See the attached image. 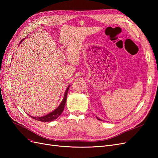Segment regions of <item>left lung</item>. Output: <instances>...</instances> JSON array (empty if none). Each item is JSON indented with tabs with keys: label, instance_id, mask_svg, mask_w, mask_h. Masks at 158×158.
Listing matches in <instances>:
<instances>
[{
	"label": "left lung",
	"instance_id": "left-lung-1",
	"mask_svg": "<svg viewBox=\"0 0 158 158\" xmlns=\"http://www.w3.org/2000/svg\"><path fill=\"white\" fill-rule=\"evenodd\" d=\"M97 118H98V120H99V121H101V119H100V118H98V117H97Z\"/></svg>",
	"mask_w": 158,
	"mask_h": 158
}]
</instances>
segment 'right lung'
Returning <instances> with one entry per match:
<instances>
[{"label": "right lung", "mask_w": 158, "mask_h": 158, "mask_svg": "<svg viewBox=\"0 0 158 158\" xmlns=\"http://www.w3.org/2000/svg\"><path fill=\"white\" fill-rule=\"evenodd\" d=\"M23 40H24V39H23ZM23 40H22L20 41V43ZM70 86V85H69L68 88H66V89L65 91V93H64V98H63V101L61 102V103L59 106V107H57L55 110H54L53 111H52L51 113L46 114V115H45V116L40 117H32V116H30V117H32L33 118L35 119V120L40 121H41V122H50V121L55 120L56 118H57L60 115V114L63 113V111H64V106H65L66 101V97H67V94H68Z\"/></svg>", "instance_id": "obj_1"}]
</instances>
